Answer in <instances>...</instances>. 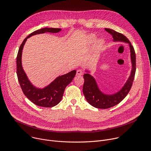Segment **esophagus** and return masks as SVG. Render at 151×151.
<instances>
[{"instance_id": "1", "label": "esophagus", "mask_w": 151, "mask_h": 151, "mask_svg": "<svg viewBox=\"0 0 151 151\" xmlns=\"http://www.w3.org/2000/svg\"><path fill=\"white\" fill-rule=\"evenodd\" d=\"M76 75H79V76H81V75H83V72L82 71V70H77V72H76Z\"/></svg>"}]
</instances>
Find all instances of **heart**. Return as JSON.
<instances>
[{
    "label": "heart",
    "mask_w": 151,
    "mask_h": 151,
    "mask_svg": "<svg viewBox=\"0 0 151 151\" xmlns=\"http://www.w3.org/2000/svg\"><path fill=\"white\" fill-rule=\"evenodd\" d=\"M96 39H97V36L94 34H91L88 35L87 37V44L88 45H93L96 42ZM104 44V40L103 39H100L96 42V47L97 50H100L101 48H102Z\"/></svg>",
    "instance_id": "obj_1"
}]
</instances>
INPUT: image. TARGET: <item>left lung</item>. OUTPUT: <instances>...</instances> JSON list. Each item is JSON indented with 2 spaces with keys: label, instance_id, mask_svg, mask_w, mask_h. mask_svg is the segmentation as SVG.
Listing matches in <instances>:
<instances>
[{
  "label": "left lung",
  "instance_id": "obj_1",
  "mask_svg": "<svg viewBox=\"0 0 151 151\" xmlns=\"http://www.w3.org/2000/svg\"><path fill=\"white\" fill-rule=\"evenodd\" d=\"M104 29L112 35L114 42H121L128 45L132 70L128 79L119 90L112 94H106L100 89L96 79L91 75V70L87 68L85 69V73L83 75L84 83L82 90L83 95L89 104L99 109L109 108L120 103L130 91L136 72V54L130 42L121 33L111 29L105 28Z\"/></svg>",
  "mask_w": 151,
  "mask_h": 151
}]
</instances>
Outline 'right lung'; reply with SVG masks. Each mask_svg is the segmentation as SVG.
Returning a JSON list of instances; mask_svg holds the SVG:
<instances>
[{
  "label": "right lung",
  "mask_w": 151,
  "mask_h": 151,
  "mask_svg": "<svg viewBox=\"0 0 151 151\" xmlns=\"http://www.w3.org/2000/svg\"><path fill=\"white\" fill-rule=\"evenodd\" d=\"M61 30L58 28L45 27L30 34L24 39L19 47L17 57V74L18 80L24 95L34 104L40 107H51L58 104L62 99L67 86L75 76L76 70H73L66 74L57 77L52 82L44 88H37L29 79L22 66V54L25 43L30 37L47 32L58 33Z\"/></svg>",
  "instance_id": "add662e5"
}]
</instances>
